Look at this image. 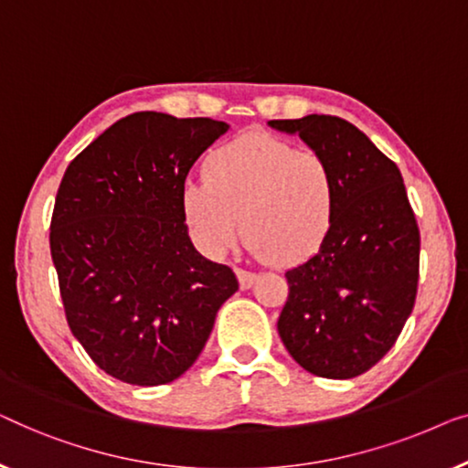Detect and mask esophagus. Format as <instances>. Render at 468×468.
I'll list each match as a JSON object with an SVG mask.
<instances>
[{"label":"esophagus","mask_w":468,"mask_h":468,"mask_svg":"<svg viewBox=\"0 0 468 468\" xmlns=\"http://www.w3.org/2000/svg\"><path fill=\"white\" fill-rule=\"evenodd\" d=\"M235 273H237V280H239V286L241 288H250V286L254 284V280H256V273L254 271H248V269L237 267Z\"/></svg>","instance_id":"34e87169"}]
</instances>
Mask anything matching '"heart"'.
<instances>
[{
  "label": "heart",
  "mask_w": 468,
  "mask_h": 468,
  "mask_svg": "<svg viewBox=\"0 0 468 468\" xmlns=\"http://www.w3.org/2000/svg\"><path fill=\"white\" fill-rule=\"evenodd\" d=\"M207 177L182 186V216L197 248L220 259L243 231L254 254L280 262L318 252L337 214V177L324 156L267 133L216 148Z\"/></svg>",
  "instance_id": "obj_1"
}]
</instances>
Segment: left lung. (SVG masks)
Returning a JSON list of instances; mask_svg holds the SVG:
<instances>
[{
	"instance_id": "8db88e82",
	"label": "left lung",
	"mask_w": 468,
	"mask_h": 468,
	"mask_svg": "<svg viewBox=\"0 0 468 468\" xmlns=\"http://www.w3.org/2000/svg\"><path fill=\"white\" fill-rule=\"evenodd\" d=\"M331 163L337 214L312 259L286 271L278 333L305 371L350 379L386 356L410 318L420 278V229L403 176L339 116L269 121Z\"/></svg>"
}]
</instances>
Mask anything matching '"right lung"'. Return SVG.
I'll return each instance as SVG.
<instances>
[{
	"instance_id": "1",
	"label": "right lung",
	"mask_w": 468,
	"mask_h": 468,
	"mask_svg": "<svg viewBox=\"0 0 468 468\" xmlns=\"http://www.w3.org/2000/svg\"><path fill=\"white\" fill-rule=\"evenodd\" d=\"M227 129L135 112L65 169L50 220L65 318L90 360L124 384L180 378L239 288L231 267L197 252L180 203L190 167Z\"/></svg>"
}]
</instances>
